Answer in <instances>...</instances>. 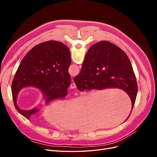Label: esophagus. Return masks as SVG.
Segmentation results:
<instances>
[{"label":"esophagus","instance_id":"esophagus-1","mask_svg":"<svg viewBox=\"0 0 157 157\" xmlns=\"http://www.w3.org/2000/svg\"><path fill=\"white\" fill-rule=\"evenodd\" d=\"M70 88H71V89H74V88H76V84H75V82H74L73 81H72V83L71 84V85H70Z\"/></svg>","mask_w":157,"mask_h":157}]
</instances>
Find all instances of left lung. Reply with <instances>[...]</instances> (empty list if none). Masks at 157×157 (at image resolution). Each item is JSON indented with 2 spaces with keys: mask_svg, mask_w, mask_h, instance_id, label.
Listing matches in <instances>:
<instances>
[{
  "mask_svg": "<svg viewBox=\"0 0 157 157\" xmlns=\"http://www.w3.org/2000/svg\"><path fill=\"white\" fill-rule=\"evenodd\" d=\"M71 63L70 51L62 42L50 40L33 47L21 60L12 83L13 104L17 111L29 119L39 111L36 108L25 111L18 107L17 96L23 88L40 90L46 103L65 98L71 84L68 72Z\"/></svg>",
  "mask_w": 157,
  "mask_h": 157,
  "instance_id": "left-lung-1",
  "label": "left lung"
}]
</instances>
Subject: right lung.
Masks as SVG:
<instances>
[{
	"label": "right lung",
	"instance_id": "right-lung-1",
	"mask_svg": "<svg viewBox=\"0 0 157 157\" xmlns=\"http://www.w3.org/2000/svg\"><path fill=\"white\" fill-rule=\"evenodd\" d=\"M74 81L80 91L110 88L123 90L131 98L132 111L137 94L136 76L125 52L111 42L103 40L90 47Z\"/></svg>",
	"mask_w": 157,
	"mask_h": 157
}]
</instances>
